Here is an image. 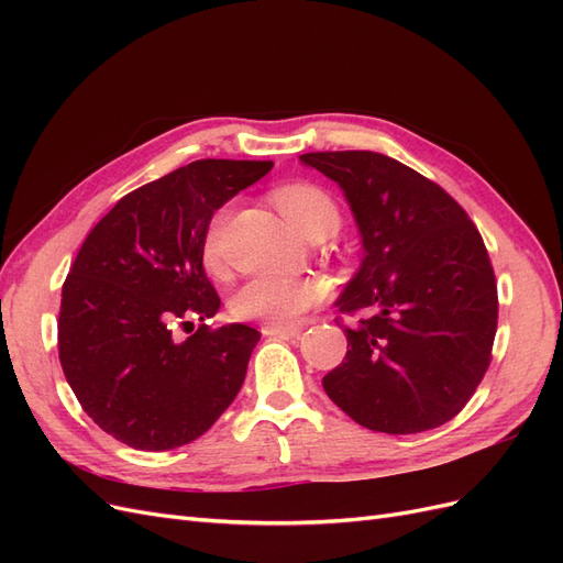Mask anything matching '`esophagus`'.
Here are the masks:
<instances>
[{"instance_id": "1", "label": "esophagus", "mask_w": 563, "mask_h": 563, "mask_svg": "<svg viewBox=\"0 0 563 563\" xmlns=\"http://www.w3.org/2000/svg\"><path fill=\"white\" fill-rule=\"evenodd\" d=\"M263 335H288V338H296L302 331V323H291V327H286V323H263Z\"/></svg>"}]
</instances>
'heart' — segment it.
Returning a JSON list of instances; mask_svg holds the SVG:
<instances>
[{"instance_id":"1","label":"heart","mask_w":563,"mask_h":563,"mask_svg":"<svg viewBox=\"0 0 563 563\" xmlns=\"http://www.w3.org/2000/svg\"><path fill=\"white\" fill-rule=\"evenodd\" d=\"M284 216L308 236L333 234L340 225L335 199L314 183H291L275 192ZM228 207L218 209L209 220L201 240V258L209 269L223 265V230L228 225ZM327 288L317 277L258 275L236 288L232 296V314L240 319H258L267 323H288L317 305Z\"/></svg>"}]
</instances>
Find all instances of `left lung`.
<instances>
[{
  "instance_id": "obj_1",
  "label": "left lung",
  "mask_w": 563,
  "mask_h": 563,
  "mask_svg": "<svg viewBox=\"0 0 563 563\" xmlns=\"http://www.w3.org/2000/svg\"><path fill=\"white\" fill-rule=\"evenodd\" d=\"M300 162L343 187L364 242L362 267L335 302L360 317L323 389L373 432L439 428L472 399L496 340L498 286L479 230L444 187L378 152H308Z\"/></svg>"
}]
</instances>
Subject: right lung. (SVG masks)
I'll return each mask as SVG.
<instances>
[{
  "instance_id": "add662e5",
  "label": "right lung",
  "mask_w": 563,
  "mask_h": 563,
  "mask_svg": "<svg viewBox=\"0 0 563 563\" xmlns=\"http://www.w3.org/2000/svg\"><path fill=\"white\" fill-rule=\"evenodd\" d=\"M272 162L197 159L114 203L84 240L63 284L58 356L100 430L139 451L190 444L240 391L261 333L230 323L174 329L218 312L201 265L216 209Z\"/></svg>"
}]
</instances>
